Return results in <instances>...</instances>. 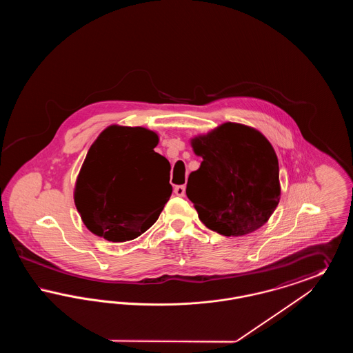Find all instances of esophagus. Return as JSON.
Here are the masks:
<instances>
[{"label": "esophagus", "mask_w": 353, "mask_h": 353, "mask_svg": "<svg viewBox=\"0 0 353 353\" xmlns=\"http://www.w3.org/2000/svg\"><path fill=\"white\" fill-rule=\"evenodd\" d=\"M174 194H176V196H180V197H184L185 185H177V186H174Z\"/></svg>", "instance_id": "obj_1"}]
</instances>
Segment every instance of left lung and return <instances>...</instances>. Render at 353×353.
Wrapping results in <instances>:
<instances>
[{"label":"left lung","instance_id":"obj_1","mask_svg":"<svg viewBox=\"0 0 353 353\" xmlns=\"http://www.w3.org/2000/svg\"><path fill=\"white\" fill-rule=\"evenodd\" d=\"M192 147L202 161L189 174L186 196L202 223L225 236L263 226L281 199L278 157L269 140L252 127L225 123L192 139Z\"/></svg>","mask_w":353,"mask_h":353}]
</instances>
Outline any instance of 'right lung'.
<instances>
[{
    "label": "right lung",
    "mask_w": 353,
    "mask_h": 353,
    "mask_svg": "<svg viewBox=\"0 0 353 353\" xmlns=\"http://www.w3.org/2000/svg\"><path fill=\"white\" fill-rule=\"evenodd\" d=\"M159 137L143 127L110 125L90 147L77 179L74 201L85 228L111 242L147 232L172 194H159L168 160L153 151Z\"/></svg>",
    "instance_id": "right-lung-1"
}]
</instances>
